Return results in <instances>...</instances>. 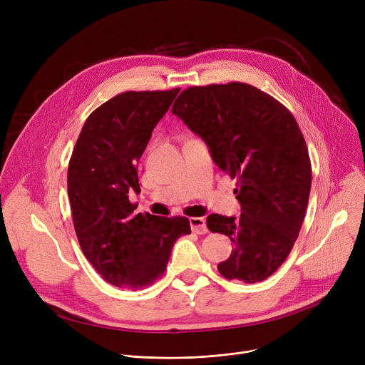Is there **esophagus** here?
I'll use <instances>...</instances> for the list:
<instances>
[{
	"label": "esophagus",
	"mask_w": 365,
	"mask_h": 365,
	"mask_svg": "<svg viewBox=\"0 0 365 365\" xmlns=\"http://www.w3.org/2000/svg\"><path fill=\"white\" fill-rule=\"evenodd\" d=\"M190 222V228L193 232L202 235V234H206L207 232V227H206V221L203 218H199V217H192L189 220Z\"/></svg>",
	"instance_id": "esophagus-1"
}]
</instances>
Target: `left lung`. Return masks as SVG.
<instances>
[{
    "mask_svg": "<svg viewBox=\"0 0 365 365\" xmlns=\"http://www.w3.org/2000/svg\"><path fill=\"white\" fill-rule=\"evenodd\" d=\"M172 113L237 179L240 218L206 220L207 230L225 234L234 247L218 272L244 283L266 280L290 254L310 193V159L294 117L272 95L241 82L190 86Z\"/></svg>",
    "mask_w": 365,
    "mask_h": 365,
    "instance_id": "8db88e82",
    "label": "left lung"
}]
</instances>
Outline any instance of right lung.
Instances as JSON below:
<instances>
[{
    "label": "right lung",
    "instance_id": "right-lung-1",
    "mask_svg": "<svg viewBox=\"0 0 365 365\" xmlns=\"http://www.w3.org/2000/svg\"><path fill=\"white\" fill-rule=\"evenodd\" d=\"M179 88L128 91L85 121L68 169L73 227L88 262L121 289H141L163 276L173 244L190 234L186 217L137 214L128 193L140 192L137 163L153 128Z\"/></svg>",
    "mask_w": 365,
    "mask_h": 365
}]
</instances>
